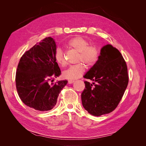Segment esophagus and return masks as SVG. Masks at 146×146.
I'll list each match as a JSON object with an SVG mask.
<instances>
[{
  "label": "esophagus",
  "mask_w": 146,
  "mask_h": 146,
  "mask_svg": "<svg viewBox=\"0 0 146 146\" xmlns=\"http://www.w3.org/2000/svg\"><path fill=\"white\" fill-rule=\"evenodd\" d=\"M75 82V80H68V83L69 84H72L73 83Z\"/></svg>",
  "instance_id": "esophagus-1"
}]
</instances>
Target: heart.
I'll return each instance as SVG.
<instances>
[{
  "mask_svg": "<svg viewBox=\"0 0 146 146\" xmlns=\"http://www.w3.org/2000/svg\"><path fill=\"white\" fill-rule=\"evenodd\" d=\"M68 45L77 51V62L82 61L88 67L93 66L98 61L99 52L98 48L95 45H90L89 42L82 37H75L68 42ZM55 60L60 66H63L66 64L64 54L63 50L56 48L55 52ZM86 70L85 65L82 63L70 66L63 72L64 78L70 80H76L84 74Z\"/></svg>",
  "mask_w": 146,
  "mask_h": 146,
  "instance_id": "1",
  "label": "heart"
}]
</instances>
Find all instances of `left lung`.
<instances>
[{"instance_id":"8db88e82","label":"left lung","mask_w":146,"mask_h":146,"mask_svg":"<svg viewBox=\"0 0 146 146\" xmlns=\"http://www.w3.org/2000/svg\"><path fill=\"white\" fill-rule=\"evenodd\" d=\"M82 105L91 114L100 116L114 111L121 100L129 83L127 66L121 52L111 44L101 48L98 61L84 76Z\"/></svg>"}]
</instances>
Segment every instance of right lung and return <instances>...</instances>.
I'll return each mask as SVG.
<instances>
[{"mask_svg": "<svg viewBox=\"0 0 146 146\" xmlns=\"http://www.w3.org/2000/svg\"><path fill=\"white\" fill-rule=\"evenodd\" d=\"M21 56L16 74V86L20 99L28 107L39 111L50 110L68 80L49 83L61 74L55 60L56 43L46 37Z\"/></svg>", "mask_w": 146, "mask_h": 146, "instance_id": "obj_1", "label": "right lung"}]
</instances>
